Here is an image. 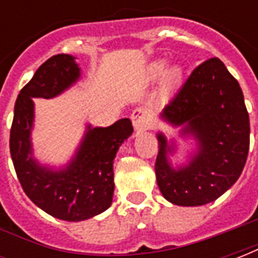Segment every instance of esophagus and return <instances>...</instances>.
I'll list each match as a JSON object with an SVG mask.
<instances>
[{
	"instance_id": "obj_1",
	"label": "esophagus",
	"mask_w": 258,
	"mask_h": 258,
	"mask_svg": "<svg viewBox=\"0 0 258 258\" xmlns=\"http://www.w3.org/2000/svg\"><path fill=\"white\" fill-rule=\"evenodd\" d=\"M131 120L134 124L135 130L138 131H145L151 127L152 124V113L146 107H135L131 113Z\"/></svg>"
}]
</instances>
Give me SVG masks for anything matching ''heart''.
<instances>
[{
    "label": "heart",
    "instance_id": "1",
    "mask_svg": "<svg viewBox=\"0 0 258 258\" xmlns=\"http://www.w3.org/2000/svg\"><path fill=\"white\" fill-rule=\"evenodd\" d=\"M164 69H166L164 59H160V60H156L155 63H152L151 68H149V74H151L152 79H157L164 72ZM181 77H182V69L179 66H173L171 69H168L167 73L164 76V85L167 88H173L178 84Z\"/></svg>",
    "mask_w": 258,
    "mask_h": 258
}]
</instances>
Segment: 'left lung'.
I'll return each mask as SVG.
<instances>
[{"label": "left lung", "instance_id": "8db88e82", "mask_svg": "<svg viewBox=\"0 0 258 258\" xmlns=\"http://www.w3.org/2000/svg\"><path fill=\"white\" fill-rule=\"evenodd\" d=\"M162 117L173 125H185L182 134L194 135L199 144L198 155L174 170L167 160L173 146L164 135H157L155 170L163 196L178 206L218 199L238 181L249 153V113L238 80L220 59H207L194 69Z\"/></svg>", "mask_w": 258, "mask_h": 258}]
</instances>
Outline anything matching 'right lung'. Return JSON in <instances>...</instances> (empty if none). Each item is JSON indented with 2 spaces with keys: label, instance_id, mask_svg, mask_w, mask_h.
<instances>
[{
  "label": "right lung",
  "instance_id": "right-lung-1",
  "mask_svg": "<svg viewBox=\"0 0 258 258\" xmlns=\"http://www.w3.org/2000/svg\"><path fill=\"white\" fill-rule=\"evenodd\" d=\"M79 76V66L70 55L59 53L45 60L20 90L9 138L15 171L25 194L41 210L64 221H83L110 207L114 190L113 160L118 146L133 134L130 118H121L106 128L88 125L79 152L66 168L52 171L33 160L31 98L59 95Z\"/></svg>",
  "mask_w": 258,
  "mask_h": 258
}]
</instances>
